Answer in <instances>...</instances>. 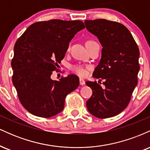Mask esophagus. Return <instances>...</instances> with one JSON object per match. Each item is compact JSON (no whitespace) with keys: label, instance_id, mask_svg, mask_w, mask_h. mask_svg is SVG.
<instances>
[{"label":"esophagus","instance_id":"34e87169","mask_svg":"<svg viewBox=\"0 0 150 150\" xmlns=\"http://www.w3.org/2000/svg\"><path fill=\"white\" fill-rule=\"evenodd\" d=\"M80 84L81 85H84L85 84V81L82 78H80Z\"/></svg>","mask_w":150,"mask_h":150}]
</instances>
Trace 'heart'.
I'll return each instance as SVG.
<instances>
[{
    "label": "heart",
    "instance_id": "obj_1",
    "mask_svg": "<svg viewBox=\"0 0 150 150\" xmlns=\"http://www.w3.org/2000/svg\"><path fill=\"white\" fill-rule=\"evenodd\" d=\"M94 42H93V41H88V42H87L86 43V46L88 45V44H91V43H93ZM70 49V45L68 46V49L69 50ZM71 70H73L75 73H76L77 75H78L79 76H81V77H85L87 75V68H85V67L82 66V65H72L71 66Z\"/></svg>",
    "mask_w": 150,
    "mask_h": 150
}]
</instances>
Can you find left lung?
<instances>
[{
  "mask_svg": "<svg viewBox=\"0 0 150 150\" xmlns=\"http://www.w3.org/2000/svg\"><path fill=\"white\" fill-rule=\"evenodd\" d=\"M86 28L97 37L103 46L101 58L93 77L101 82H86L92 89L87 101L91 114L99 118L116 116L127 107L137 85L140 51L126 27L105 19L85 20Z\"/></svg>",
  "mask_w": 150,
  "mask_h": 150,
  "instance_id": "obj_1",
  "label": "left lung"
}]
</instances>
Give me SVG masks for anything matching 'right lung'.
Segmentation results:
<instances>
[{"label": "right lung", "mask_w": 150, "mask_h": 150, "mask_svg": "<svg viewBox=\"0 0 150 150\" xmlns=\"http://www.w3.org/2000/svg\"><path fill=\"white\" fill-rule=\"evenodd\" d=\"M85 28L80 20H51L30 25L17 40L11 65L19 100L29 112L50 118L64 108L65 99L79 86L75 75L51 80L69 42Z\"/></svg>", "instance_id": "1"}]
</instances>
